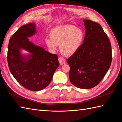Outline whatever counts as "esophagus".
Here are the masks:
<instances>
[{
    "mask_svg": "<svg viewBox=\"0 0 122 122\" xmlns=\"http://www.w3.org/2000/svg\"><path fill=\"white\" fill-rule=\"evenodd\" d=\"M58 60H59V64H60V65H63V64H64L65 63V59L64 58H63V57H59L58 58Z\"/></svg>",
    "mask_w": 122,
    "mask_h": 122,
    "instance_id": "1",
    "label": "esophagus"
}]
</instances>
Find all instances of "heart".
<instances>
[{
  "label": "heart",
  "mask_w": 122,
  "mask_h": 122,
  "mask_svg": "<svg viewBox=\"0 0 122 122\" xmlns=\"http://www.w3.org/2000/svg\"><path fill=\"white\" fill-rule=\"evenodd\" d=\"M50 38H46V43L52 51L57 49L60 45L62 54L71 56L79 51L83 43L84 32L80 27L73 25H59L51 30Z\"/></svg>",
  "instance_id": "b5f03b06"
}]
</instances>
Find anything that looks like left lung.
Returning a JSON list of instances; mask_svg holds the SVG:
<instances>
[{
	"instance_id": "obj_1",
	"label": "left lung",
	"mask_w": 122,
	"mask_h": 122,
	"mask_svg": "<svg viewBox=\"0 0 122 122\" xmlns=\"http://www.w3.org/2000/svg\"><path fill=\"white\" fill-rule=\"evenodd\" d=\"M84 40L76 53L67 59L71 83L79 88H92L99 83L112 60L111 43L101 25L84 20Z\"/></svg>"
}]
</instances>
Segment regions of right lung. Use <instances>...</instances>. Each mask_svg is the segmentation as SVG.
<instances>
[{
	"label": "right lung",
	"instance_id": "add662e5",
	"mask_svg": "<svg viewBox=\"0 0 122 122\" xmlns=\"http://www.w3.org/2000/svg\"><path fill=\"white\" fill-rule=\"evenodd\" d=\"M36 24L30 23L23 25L13 34L9 42L7 61L11 74L25 88L38 91L51 82L59 63L57 55L36 46L28 38L36 33ZM21 49L28 51L22 55Z\"/></svg>",
	"mask_w": 122,
	"mask_h": 122
}]
</instances>
